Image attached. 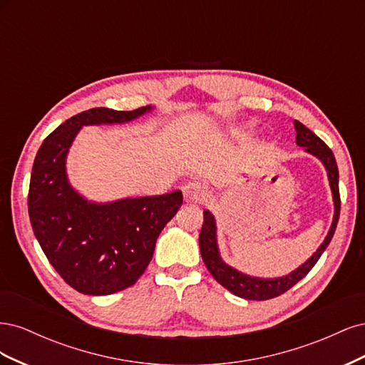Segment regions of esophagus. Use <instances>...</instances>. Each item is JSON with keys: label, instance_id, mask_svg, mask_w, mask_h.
<instances>
[{"label": "esophagus", "instance_id": "esophagus-1", "mask_svg": "<svg viewBox=\"0 0 365 365\" xmlns=\"http://www.w3.org/2000/svg\"><path fill=\"white\" fill-rule=\"evenodd\" d=\"M182 193L187 202L202 204L207 197L205 187L200 181H189L182 187Z\"/></svg>", "mask_w": 365, "mask_h": 365}]
</instances>
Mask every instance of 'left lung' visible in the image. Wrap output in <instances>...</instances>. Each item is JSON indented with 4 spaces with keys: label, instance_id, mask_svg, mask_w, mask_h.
Returning a JSON list of instances; mask_svg holds the SVG:
<instances>
[{
    "label": "left lung",
    "instance_id": "left-lung-1",
    "mask_svg": "<svg viewBox=\"0 0 365 365\" xmlns=\"http://www.w3.org/2000/svg\"><path fill=\"white\" fill-rule=\"evenodd\" d=\"M295 126V143L297 146L304 148V152L311 153L315 158L323 163L324 169L327 172V180L330 190H332V200H334V220L332 225L329 228V233L324 237L323 244L318 247V250L309 257L300 267L294 269L292 272L282 275V277H254V275H248L245 272H240L236 268L230 267L220 257V251L217 245V236H216V219L212 215L210 210H204V224L200 233V250L201 256L205 263L207 269L213 275L215 280L222 284L225 289H228L231 294H235L245 300H269V298L279 297L284 294L288 289H291L295 283L300 282L304 275L314 268V264L322 257V254L330 244V240L334 237V233L336 230V224L339 219V189H338V165L334 157V152L327 148L326 143L318 138L312 130H309L300 121H294Z\"/></svg>",
    "mask_w": 365,
    "mask_h": 365
}]
</instances>
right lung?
Here are the masks:
<instances>
[{
    "label": "right lung",
    "instance_id": "1",
    "mask_svg": "<svg viewBox=\"0 0 365 365\" xmlns=\"http://www.w3.org/2000/svg\"><path fill=\"white\" fill-rule=\"evenodd\" d=\"M152 109H88L54 129L33 163L29 189L33 233L53 268L85 295L114 294L140 279L163 228L180 210L182 193L88 201L68 181L67 155L83 126L128 123Z\"/></svg>",
    "mask_w": 365,
    "mask_h": 365
}]
</instances>
